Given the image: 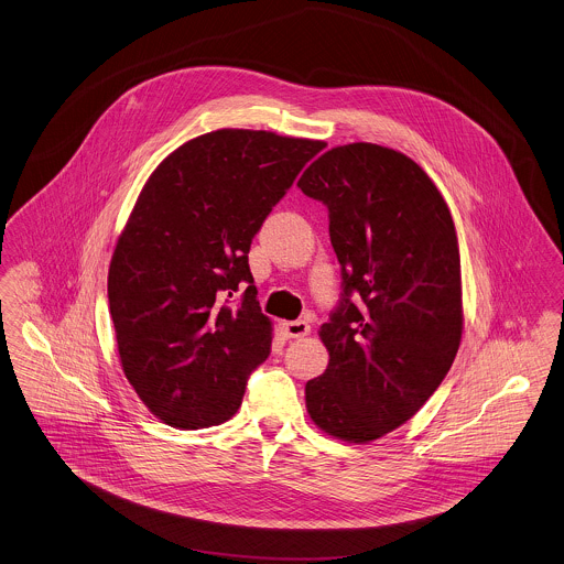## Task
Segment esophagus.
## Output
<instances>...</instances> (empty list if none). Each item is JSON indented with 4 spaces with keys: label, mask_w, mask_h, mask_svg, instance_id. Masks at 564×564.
<instances>
[{
    "label": "esophagus",
    "mask_w": 564,
    "mask_h": 564,
    "mask_svg": "<svg viewBox=\"0 0 564 564\" xmlns=\"http://www.w3.org/2000/svg\"><path fill=\"white\" fill-rule=\"evenodd\" d=\"M281 328H283V333H285V337H290V339H301V337H306V335L311 333V326H308V322H304V319L283 322Z\"/></svg>",
    "instance_id": "1"
}]
</instances>
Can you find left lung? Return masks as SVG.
Segmentation results:
<instances>
[{
    "label": "left lung",
    "instance_id": "obj_1",
    "mask_svg": "<svg viewBox=\"0 0 564 564\" xmlns=\"http://www.w3.org/2000/svg\"><path fill=\"white\" fill-rule=\"evenodd\" d=\"M299 188L326 204L344 274V301L319 328L330 360L304 387L306 412L324 434L373 442L425 405L462 344L455 223L421 165L376 143L324 152Z\"/></svg>",
    "mask_w": 564,
    "mask_h": 564
}]
</instances>
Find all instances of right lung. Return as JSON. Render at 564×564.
Here are the masks:
<instances>
[{
  "label": "right lung",
  "instance_id": "right-lung-1",
  "mask_svg": "<svg viewBox=\"0 0 564 564\" xmlns=\"http://www.w3.org/2000/svg\"><path fill=\"white\" fill-rule=\"evenodd\" d=\"M324 141L220 129L143 184L109 263V311L130 387L177 430L229 421L272 344L249 249ZM242 286L236 305L228 299Z\"/></svg>",
  "mask_w": 564,
  "mask_h": 564
}]
</instances>
